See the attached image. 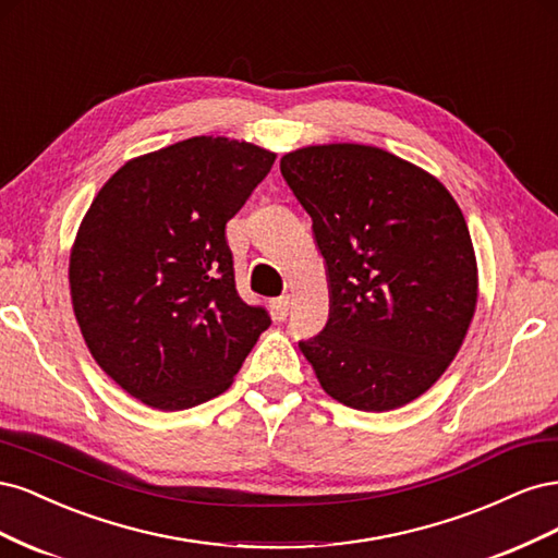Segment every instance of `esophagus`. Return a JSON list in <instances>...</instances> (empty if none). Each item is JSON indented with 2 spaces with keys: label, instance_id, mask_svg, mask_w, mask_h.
<instances>
[{
  "label": "esophagus",
  "instance_id": "esophagus-1",
  "mask_svg": "<svg viewBox=\"0 0 558 558\" xmlns=\"http://www.w3.org/2000/svg\"><path fill=\"white\" fill-rule=\"evenodd\" d=\"M289 310H291V298L289 295H281V298L272 300V312H275L277 320H283L286 316H289Z\"/></svg>",
  "mask_w": 558,
  "mask_h": 558
}]
</instances>
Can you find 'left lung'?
Segmentation results:
<instances>
[{
    "instance_id": "8db88e82",
    "label": "left lung",
    "mask_w": 558,
    "mask_h": 558,
    "mask_svg": "<svg viewBox=\"0 0 558 558\" xmlns=\"http://www.w3.org/2000/svg\"><path fill=\"white\" fill-rule=\"evenodd\" d=\"M281 174L312 216L330 316L298 342L324 391L388 412L442 377L477 305L465 218L421 167L363 144L291 150Z\"/></svg>"
}]
</instances>
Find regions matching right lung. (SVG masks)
Returning a JSON list of instances; mask_svg holds the SVG:
<instances>
[{
	"label": "right lung",
	"instance_id": "1",
	"mask_svg": "<svg viewBox=\"0 0 558 558\" xmlns=\"http://www.w3.org/2000/svg\"><path fill=\"white\" fill-rule=\"evenodd\" d=\"M275 158L228 137L183 140L125 162L83 216L70 256L81 335L148 408L189 410L228 391L272 324L234 289L226 223Z\"/></svg>",
	"mask_w": 558,
	"mask_h": 558
}]
</instances>
